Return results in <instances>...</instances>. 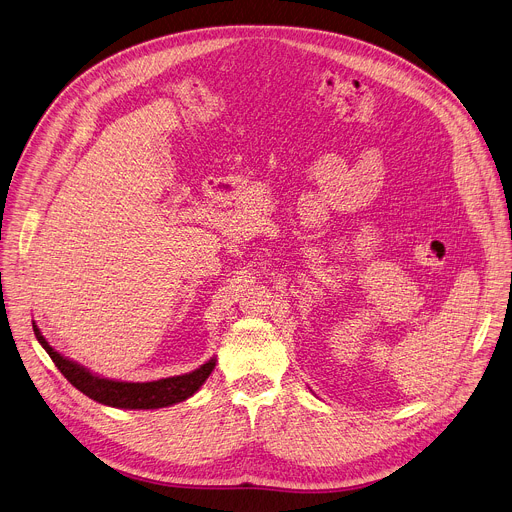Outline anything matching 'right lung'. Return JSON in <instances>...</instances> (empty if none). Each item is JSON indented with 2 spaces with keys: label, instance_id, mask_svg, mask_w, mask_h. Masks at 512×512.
I'll return each instance as SVG.
<instances>
[{
  "label": "right lung",
  "instance_id": "add662e5",
  "mask_svg": "<svg viewBox=\"0 0 512 512\" xmlns=\"http://www.w3.org/2000/svg\"><path fill=\"white\" fill-rule=\"evenodd\" d=\"M34 335H37L39 344L47 350L55 366L61 370L63 377L70 381L78 391L88 395L90 399L119 407V410H158V407L175 405L179 401L189 399L199 387L206 383V379L212 374L216 366V358H210L206 364H201L193 372L179 374V377H168L160 381L150 383H125V381H113L102 379L98 374H92L88 368L80 366L78 362L61 356L55 352L47 339L43 337L41 329L32 323Z\"/></svg>",
  "mask_w": 512,
  "mask_h": 512
}]
</instances>
